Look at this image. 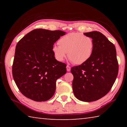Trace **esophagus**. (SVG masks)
Wrapping results in <instances>:
<instances>
[{
  "label": "esophagus",
  "mask_w": 127,
  "mask_h": 127,
  "mask_svg": "<svg viewBox=\"0 0 127 127\" xmlns=\"http://www.w3.org/2000/svg\"><path fill=\"white\" fill-rule=\"evenodd\" d=\"M70 66H69V65H66V70H67V71H70Z\"/></svg>",
  "instance_id": "obj_1"
}]
</instances>
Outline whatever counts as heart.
<instances>
[{
    "mask_svg": "<svg viewBox=\"0 0 127 127\" xmlns=\"http://www.w3.org/2000/svg\"><path fill=\"white\" fill-rule=\"evenodd\" d=\"M59 45L52 48L55 58L63 61L68 56L73 63L81 64L89 60L94 49V41L89 36L79 32H72L62 37L58 41Z\"/></svg>",
    "mask_w": 127,
    "mask_h": 127,
    "instance_id": "heart-1",
    "label": "heart"
}]
</instances>
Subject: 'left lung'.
Listing matches in <instances>:
<instances>
[{"mask_svg": "<svg viewBox=\"0 0 127 127\" xmlns=\"http://www.w3.org/2000/svg\"><path fill=\"white\" fill-rule=\"evenodd\" d=\"M84 35L92 38L94 49L90 58L78 66H73L72 87L78 100L96 101L110 91L117 78L119 65L115 45L100 32Z\"/></svg>", "mask_w": 127, "mask_h": 127, "instance_id": "obj_1", "label": "left lung"}]
</instances>
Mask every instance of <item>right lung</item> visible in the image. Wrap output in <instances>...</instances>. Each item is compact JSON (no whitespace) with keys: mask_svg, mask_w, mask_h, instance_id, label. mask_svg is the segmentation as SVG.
<instances>
[{"mask_svg":"<svg viewBox=\"0 0 127 127\" xmlns=\"http://www.w3.org/2000/svg\"><path fill=\"white\" fill-rule=\"evenodd\" d=\"M65 32L33 30L17 43L12 74L19 90L35 101H45L53 97L56 81L66 72V64L55 59L54 43Z\"/></svg>","mask_w":127,"mask_h":127,"instance_id":"add662e5","label":"right lung"}]
</instances>
